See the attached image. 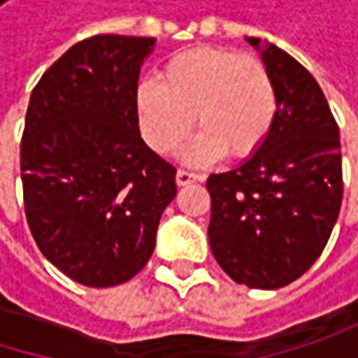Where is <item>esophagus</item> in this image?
I'll return each mask as SVG.
<instances>
[{"mask_svg": "<svg viewBox=\"0 0 358 358\" xmlns=\"http://www.w3.org/2000/svg\"><path fill=\"white\" fill-rule=\"evenodd\" d=\"M203 176H199V174H194V172H186V170H178L176 172V184L178 186H188V184H192V182H201Z\"/></svg>", "mask_w": 358, "mask_h": 358, "instance_id": "esophagus-1", "label": "esophagus"}]
</instances>
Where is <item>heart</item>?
Listing matches in <instances>:
<instances>
[{
	"label": "heart",
	"mask_w": 358,
	"mask_h": 358,
	"mask_svg": "<svg viewBox=\"0 0 358 358\" xmlns=\"http://www.w3.org/2000/svg\"><path fill=\"white\" fill-rule=\"evenodd\" d=\"M136 113L145 141L162 155L178 147L196 120L201 132L184 147L182 159L203 166L224 153L250 157L273 126L278 93L263 59L201 47L174 55L162 72V85H138Z\"/></svg>",
	"instance_id": "1"
}]
</instances>
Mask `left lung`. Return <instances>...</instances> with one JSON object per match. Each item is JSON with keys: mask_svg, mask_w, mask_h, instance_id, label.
Instances as JSON below:
<instances>
[{"mask_svg": "<svg viewBox=\"0 0 358 358\" xmlns=\"http://www.w3.org/2000/svg\"><path fill=\"white\" fill-rule=\"evenodd\" d=\"M269 68L278 113L263 145L211 174L209 245L238 284L282 288L322 255L342 205L340 130L317 80L292 55L247 38Z\"/></svg>", "mask_w": 358, "mask_h": 358, "instance_id": "1", "label": "left lung"}]
</instances>
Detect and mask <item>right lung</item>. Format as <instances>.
<instances>
[{"instance_id":"add662e5","label":"right lung","mask_w":358,"mask_h":358,"mask_svg":"<svg viewBox=\"0 0 358 358\" xmlns=\"http://www.w3.org/2000/svg\"><path fill=\"white\" fill-rule=\"evenodd\" d=\"M151 36L72 45L36 83L20 145L24 213L36 247L70 280L108 288L155 249L176 168L141 138L136 89Z\"/></svg>"}]
</instances>
